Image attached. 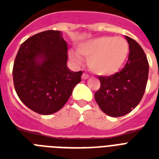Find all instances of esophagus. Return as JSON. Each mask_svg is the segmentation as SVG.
Returning <instances> with one entry per match:
<instances>
[{
  "label": "esophagus",
  "mask_w": 159,
  "mask_h": 159,
  "mask_svg": "<svg viewBox=\"0 0 159 159\" xmlns=\"http://www.w3.org/2000/svg\"><path fill=\"white\" fill-rule=\"evenodd\" d=\"M82 80H87L89 78V76H88L87 74H85V73H83L82 76Z\"/></svg>",
  "instance_id": "esophagus-1"
}]
</instances>
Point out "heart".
Here are the masks:
<instances>
[{"mask_svg":"<svg viewBox=\"0 0 159 159\" xmlns=\"http://www.w3.org/2000/svg\"><path fill=\"white\" fill-rule=\"evenodd\" d=\"M128 42L122 37L101 36L80 43L77 53L70 52V57L82 64V57L89 58L88 66L92 72L103 77H110L123 67L129 56Z\"/></svg>","mask_w":159,"mask_h":159,"instance_id":"1","label":"heart"}]
</instances>
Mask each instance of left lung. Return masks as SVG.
Segmentation results:
<instances>
[{
	"label": "left lung",
	"instance_id": "obj_1",
	"mask_svg": "<svg viewBox=\"0 0 159 159\" xmlns=\"http://www.w3.org/2000/svg\"><path fill=\"white\" fill-rule=\"evenodd\" d=\"M129 47L128 61L120 72L110 77H98L100 89L95 100L105 114L120 117L129 113L140 102L148 77V62L143 48L125 35Z\"/></svg>",
	"mask_w": 159,
	"mask_h": 159
}]
</instances>
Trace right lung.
Returning <instances> with one entry per match:
<instances>
[{"mask_svg":"<svg viewBox=\"0 0 159 159\" xmlns=\"http://www.w3.org/2000/svg\"><path fill=\"white\" fill-rule=\"evenodd\" d=\"M67 43L62 33L46 30L26 39L19 49L13 67L16 92L27 107L51 115L63 107L82 71L67 67Z\"/></svg>","mask_w":159,"mask_h":159,"instance_id":"1","label":"right lung"}]
</instances>
